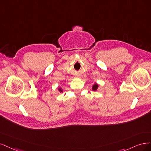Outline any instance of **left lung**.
<instances>
[{
	"mask_svg": "<svg viewBox=\"0 0 151 151\" xmlns=\"http://www.w3.org/2000/svg\"><path fill=\"white\" fill-rule=\"evenodd\" d=\"M97 88H98V85L97 84H95L93 87H92V89H93V90H96L97 89Z\"/></svg>",
	"mask_w": 151,
	"mask_h": 151,
	"instance_id": "obj_1",
	"label": "left lung"
}]
</instances>
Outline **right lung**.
Listing matches in <instances>:
<instances>
[{
  "mask_svg": "<svg viewBox=\"0 0 151 151\" xmlns=\"http://www.w3.org/2000/svg\"><path fill=\"white\" fill-rule=\"evenodd\" d=\"M59 90L60 91H62V90H61V89H59Z\"/></svg>",
  "mask_w": 151,
  "mask_h": 151,
  "instance_id": "1",
  "label": "right lung"
}]
</instances>
